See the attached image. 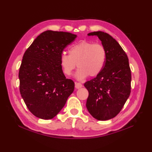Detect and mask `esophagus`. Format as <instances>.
I'll use <instances>...</instances> for the list:
<instances>
[{
	"mask_svg": "<svg viewBox=\"0 0 152 152\" xmlns=\"http://www.w3.org/2000/svg\"><path fill=\"white\" fill-rule=\"evenodd\" d=\"M82 84H81L80 83H78V82H75V88L76 89H80L82 88Z\"/></svg>",
	"mask_w": 152,
	"mask_h": 152,
	"instance_id": "1",
	"label": "esophagus"
}]
</instances>
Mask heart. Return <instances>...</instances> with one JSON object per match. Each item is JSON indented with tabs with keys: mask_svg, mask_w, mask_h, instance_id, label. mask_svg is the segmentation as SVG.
<instances>
[{
	"mask_svg": "<svg viewBox=\"0 0 152 152\" xmlns=\"http://www.w3.org/2000/svg\"><path fill=\"white\" fill-rule=\"evenodd\" d=\"M69 55L61 53L60 65L63 73L70 76L77 66L76 79L82 80L90 76H98L104 69L106 60L105 48L100 44L82 40L72 45L69 50Z\"/></svg>",
	"mask_w": 152,
	"mask_h": 152,
	"instance_id": "obj_1",
	"label": "heart"
}]
</instances>
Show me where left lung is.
<instances>
[{
	"label": "left lung",
	"instance_id": "left-lung-1",
	"mask_svg": "<svg viewBox=\"0 0 152 152\" xmlns=\"http://www.w3.org/2000/svg\"><path fill=\"white\" fill-rule=\"evenodd\" d=\"M106 51V60L102 72L86 82L88 90L86 107L93 118L105 121L117 115L131 93V73L129 59L120 45L110 35L102 31L92 32Z\"/></svg>",
	"mask_w": 152,
	"mask_h": 152
}]
</instances>
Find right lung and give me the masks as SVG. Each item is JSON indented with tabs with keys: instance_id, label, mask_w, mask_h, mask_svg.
<instances>
[{
	"instance_id": "add662e5",
	"label": "right lung",
	"mask_w": 152,
	"mask_h": 152,
	"mask_svg": "<svg viewBox=\"0 0 152 152\" xmlns=\"http://www.w3.org/2000/svg\"><path fill=\"white\" fill-rule=\"evenodd\" d=\"M77 35L46 31L25 51L19 71V91L29 111L43 119L53 118L74 89L60 65V56Z\"/></svg>"
}]
</instances>
